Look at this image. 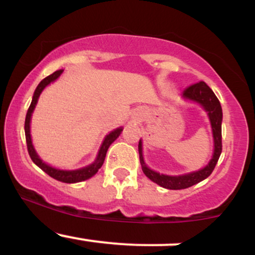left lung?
Here are the masks:
<instances>
[{
	"label": "left lung",
	"instance_id": "8db88e82",
	"mask_svg": "<svg viewBox=\"0 0 255 255\" xmlns=\"http://www.w3.org/2000/svg\"><path fill=\"white\" fill-rule=\"evenodd\" d=\"M181 97L184 101L193 102L200 105L207 114L210 124H211L212 136H213V152L212 157L210 162L207 163L204 168L199 169V170L187 172L182 175H166L160 174L153 169L148 168L147 164L145 163L144 154H142V141L140 139L139 141V157H140V164L144 174L147 176L152 182L157 183L158 186L163 187L166 189H184L188 187L194 186L201 181L207 178L211 175V172L217 164L219 156L222 153V121H223V113H222V107L219 103L218 98L213 93V91L207 86L204 81H199V83L192 85V86L187 87L183 91Z\"/></svg>",
	"mask_w": 255,
	"mask_h": 255
}]
</instances>
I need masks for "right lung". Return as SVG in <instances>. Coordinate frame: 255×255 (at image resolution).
<instances>
[{"mask_svg":"<svg viewBox=\"0 0 255 255\" xmlns=\"http://www.w3.org/2000/svg\"><path fill=\"white\" fill-rule=\"evenodd\" d=\"M63 73V69H60V71H56L52 74L46 77L45 79H43L39 84H38L36 91L33 93V97H32V102L30 108H28L27 114H26V119H25V136H26V142H27V150L28 153H30L31 159L33 160V163L37 166H39L40 169L44 172L51 176L55 180L61 181V182L64 183H77V182H81V181L89 180L92 176H95L97 174L99 169L102 168L103 165L105 156H107L108 148L110 147V145L115 141L116 139L120 136V134L122 133L124 130V127H119L116 129L111 130L109 134H107L104 137L103 142H102L101 147H99L97 157L96 159L93 160L92 163L86 166H83V168L79 169H74V170H67V169H60V168H55L48 163L43 162L42 158L39 157V154L37 153L36 148H34L33 142H32V136H31V119H32V114H33L34 109H36V105L38 103V99H39L40 93L43 92L44 89L49 85L55 83L58 78L61 77V74Z\"/></svg>","mask_w":255,"mask_h":255,"instance_id":"add662e5","label":"right lung"}]
</instances>
